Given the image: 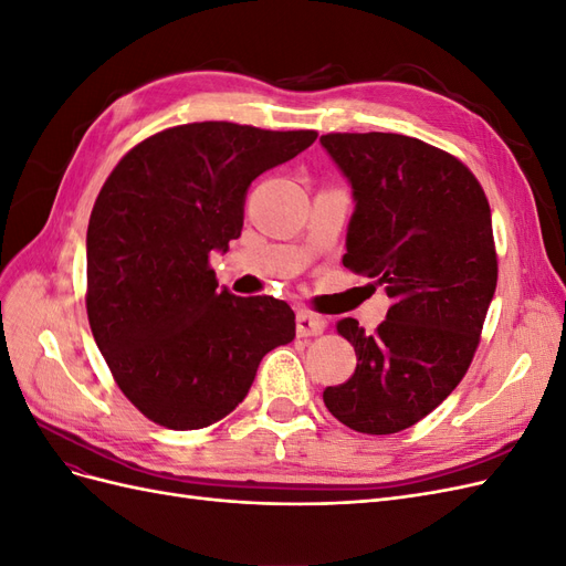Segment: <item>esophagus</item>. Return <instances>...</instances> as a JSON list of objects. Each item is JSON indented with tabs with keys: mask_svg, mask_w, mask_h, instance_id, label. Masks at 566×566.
<instances>
[{
	"mask_svg": "<svg viewBox=\"0 0 566 566\" xmlns=\"http://www.w3.org/2000/svg\"><path fill=\"white\" fill-rule=\"evenodd\" d=\"M295 323H297V335L300 337H316L325 331V321L321 316L312 314V312H306V310L297 312Z\"/></svg>",
	"mask_w": 566,
	"mask_h": 566,
	"instance_id": "obj_1",
	"label": "esophagus"
}]
</instances>
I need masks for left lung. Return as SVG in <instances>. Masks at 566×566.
<instances>
[{
    "mask_svg": "<svg viewBox=\"0 0 566 566\" xmlns=\"http://www.w3.org/2000/svg\"><path fill=\"white\" fill-rule=\"evenodd\" d=\"M321 146L356 202L342 264L391 297L373 335L356 318L337 323L358 364L323 401L356 432L394 434L432 413L472 364L499 281L491 208L465 165L413 136L323 134Z\"/></svg>",
    "mask_w": 566,
    "mask_h": 566,
    "instance_id": "8db88e82",
    "label": "left lung"
}]
</instances>
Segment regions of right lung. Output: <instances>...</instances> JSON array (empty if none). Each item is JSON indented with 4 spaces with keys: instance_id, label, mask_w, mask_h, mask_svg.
I'll return each mask as SVG.
<instances>
[{
    "instance_id": "1",
    "label": "right lung",
    "mask_w": 566,
    "mask_h": 566,
    "mask_svg": "<svg viewBox=\"0 0 566 566\" xmlns=\"http://www.w3.org/2000/svg\"><path fill=\"white\" fill-rule=\"evenodd\" d=\"M314 129L169 127L115 165L87 229V316L117 387L167 430L241 403L264 354L295 337L283 300L219 290L212 250L241 235L250 184L316 142Z\"/></svg>"
}]
</instances>
